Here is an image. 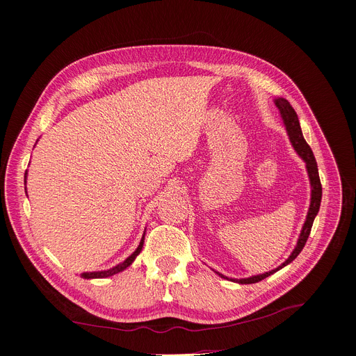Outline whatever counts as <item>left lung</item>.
Masks as SVG:
<instances>
[{"mask_svg": "<svg viewBox=\"0 0 356 356\" xmlns=\"http://www.w3.org/2000/svg\"><path fill=\"white\" fill-rule=\"evenodd\" d=\"M274 104H275V106L280 111V115L282 118V122H284L285 131H286V135H288V139H289L291 145H293V147L297 152V154L305 161V168H307V173H308V177H309V184H311V199H309L311 202H309V209H308V213H307V218H305V222L302 224V229H301L297 245H296L293 252L289 254V257L286 258V260L281 266H278L277 268H274L271 271H267L264 274L251 275V277L240 278V280L238 278H229V277H225V275H222V274L216 271V274H218L221 278L230 280V281H234V282H238V284H254V282L261 281V280L273 275L278 270L284 268L291 261L296 260V258L298 257V254L302 251L307 240H308V236H309L311 229H312V222H314V220H315V217H316V214L319 211L321 199H322V186H321L319 175H318L316 160H315V156H314L309 145L305 142V139L302 136V131H301V126H300V120H298L297 112L294 111L293 106L289 105V102L286 99H284V98H275Z\"/></svg>", "mask_w": 356, "mask_h": 356, "instance_id": "left-lung-1", "label": "left lung"}]
</instances>
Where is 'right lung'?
<instances>
[{"label": "right lung", "mask_w": 356, "mask_h": 356, "mask_svg": "<svg viewBox=\"0 0 356 356\" xmlns=\"http://www.w3.org/2000/svg\"><path fill=\"white\" fill-rule=\"evenodd\" d=\"M26 172H25V179H24V181H25V184H26ZM26 190V188H25ZM143 243H145V233H143V236H142V240H140V243H139V245H138V248L129 255L124 261H122V263H119L118 266H115V267H112V268H109V270H105V271H92V273H82L81 274V277L82 278H86V280H90V278H106V277H111V275H115V274H118V273H120V271H123V270H126L129 266H131L134 261H135V258L140 254V251H142V248H143Z\"/></svg>", "instance_id": "add662e5"}]
</instances>
